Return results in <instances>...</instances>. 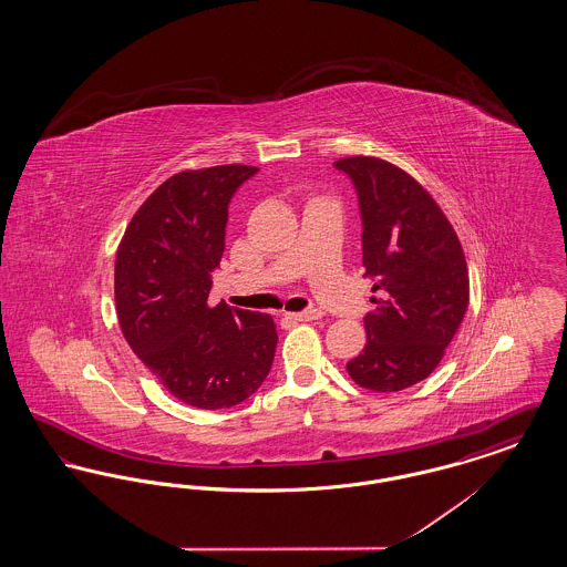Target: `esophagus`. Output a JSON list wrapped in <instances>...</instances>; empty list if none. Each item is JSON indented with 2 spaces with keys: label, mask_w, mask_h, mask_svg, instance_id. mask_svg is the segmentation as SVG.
Returning <instances> with one entry per match:
<instances>
[{
  "label": "esophagus",
  "mask_w": 567,
  "mask_h": 567,
  "mask_svg": "<svg viewBox=\"0 0 567 567\" xmlns=\"http://www.w3.org/2000/svg\"><path fill=\"white\" fill-rule=\"evenodd\" d=\"M287 321H293V323H303V321H317L321 319V310H303V312H293V315H285Z\"/></svg>",
  "instance_id": "obj_1"
}]
</instances>
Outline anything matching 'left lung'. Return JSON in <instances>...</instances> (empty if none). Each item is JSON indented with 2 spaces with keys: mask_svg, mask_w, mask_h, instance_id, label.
Segmentation results:
<instances>
[{
  "mask_svg": "<svg viewBox=\"0 0 567 567\" xmlns=\"http://www.w3.org/2000/svg\"><path fill=\"white\" fill-rule=\"evenodd\" d=\"M333 165L357 190L363 266L374 278L368 344L347 370L363 389L402 391L432 374L457 333L470 301L465 257L449 218L404 169L377 157Z\"/></svg>",
  "mask_w": 567,
  "mask_h": 567,
  "instance_id": "8db88e82",
  "label": "left lung"
}]
</instances>
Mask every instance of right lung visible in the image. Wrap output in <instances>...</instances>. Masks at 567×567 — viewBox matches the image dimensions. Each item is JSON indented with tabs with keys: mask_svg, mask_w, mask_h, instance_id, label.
<instances>
[{
	"mask_svg": "<svg viewBox=\"0 0 567 567\" xmlns=\"http://www.w3.org/2000/svg\"><path fill=\"white\" fill-rule=\"evenodd\" d=\"M257 172L216 165L167 178L116 252L114 299L127 344L176 400L204 410L248 400L276 352L271 317L208 303L229 202Z\"/></svg>",
	"mask_w": 567,
	"mask_h": 567,
	"instance_id": "obj_1",
	"label": "right lung"
}]
</instances>
